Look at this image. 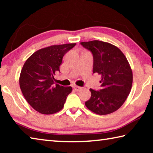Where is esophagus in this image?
<instances>
[{
    "instance_id": "34e87169",
    "label": "esophagus",
    "mask_w": 153,
    "mask_h": 153,
    "mask_svg": "<svg viewBox=\"0 0 153 153\" xmlns=\"http://www.w3.org/2000/svg\"><path fill=\"white\" fill-rule=\"evenodd\" d=\"M73 88H74V89L75 90H76V91H79V90L82 89L81 87L77 86H74Z\"/></svg>"
}]
</instances>
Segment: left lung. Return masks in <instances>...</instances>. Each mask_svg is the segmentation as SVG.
Listing matches in <instances>:
<instances>
[{"mask_svg": "<svg viewBox=\"0 0 153 153\" xmlns=\"http://www.w3.org/2000/svg\"><path fill=\"white\" fill-rule=\"evenodd\" d=\"M80 44L92 52L93 73L98 74L102 84L100 91L90 89L91 97L85 105L98 115L115 112L126 101L132 86L133 74L128 59L120 48L108 42L92 40Z\"/></svg>", "mask_w": 153, "mask_h": 153, "instance_id": "left-lung-1", "label": "left lung"}]
</instances>
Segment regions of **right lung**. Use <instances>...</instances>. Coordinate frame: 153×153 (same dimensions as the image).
<instances>
[{
	"mask_svg": "<svg viewBox=\"0 0 153 153\" xmlns=\"http://www.w3.org/2000/svg\"><path fill=\"white\" fill-rule=\"evenodd\" d=\"M76 43L53 45L36 51L25 62L19 76V86L25 100L36 111L51 115L63 108L66 98L72 91L54 80L60 71L64 55Z\"/></svg>",
	"mask_w": 153,
	"mask_h": 153,
	"instance_id": "add662e5",
	"label": "right lung"
}]
</instances>
